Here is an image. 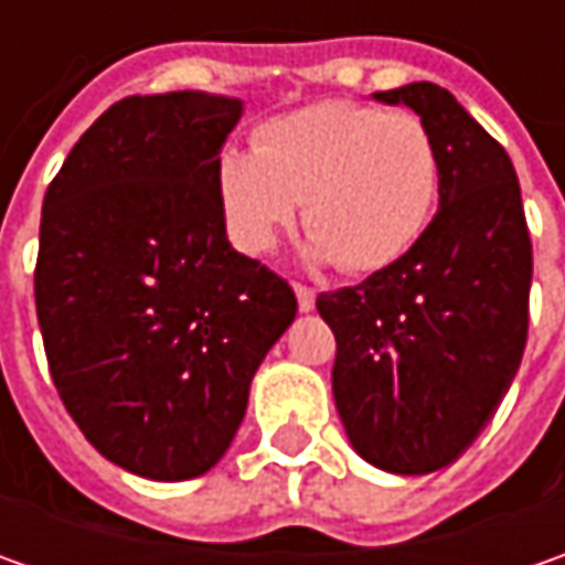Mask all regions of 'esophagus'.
<instances>
[{
    "label": "esophagus",
    "mask_w": 565,
    "mask_h": 565,
    "mask_svg": "<svg viewBox=\"0 0 565 565\" xmlns=\"http://www.w3.org/2000/svg\"><path fill=\"white\" fill-rule=\"evenodd\" d=\"M295 298H298V308H301V311H311V308H315V289H311V286L295 282Z\"/></svg>",
    "instance_id": "34e87169"
}]
</instances>
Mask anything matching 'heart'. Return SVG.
Wrapping results in <instances>:
<instances>
[{
  "mask_svg": "<svg viewBox=\"0 0 565 565\" xmlns=\"http://www.w3.org/2000/svg\"><path fill=\"white\" fill-rule=\"evenodd\" d=\"M216 182L238 248H276L305 201L317 257L349 273H377L427 232L440 194V153L418 116L320 99L264 121L254 153L226 150Z\"/></svg>",
  "mask_w": 565,
  "mask_h": 565,
  "instance_id": "1",
  "label": "heart"
}]
</instances>
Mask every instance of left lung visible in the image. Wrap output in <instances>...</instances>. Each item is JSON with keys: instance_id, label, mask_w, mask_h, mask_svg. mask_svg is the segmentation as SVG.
<instances>
[{"instance_id": "obj_1", "label": "left lung", "mask_w": 565, "mask_h": 565, "mask_svg": "<svg viewBox=\"0 0 565 565\" xmlns=\"http://www.w3.org/2000/svg\"><path fill=\"white\" fill-rule=\"evenodd\" d=\"M415 109L440 153V210L422 242L359 286L317 295L337 337L333 396L371 466L427 475L484 430L529 339L532 235L503 143L449 90L374 94Z\"/></svg>"}]
</instances>
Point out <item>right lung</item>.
<instances>
[{
  "mask_svg": "<svg viewBox=\"0 0 565 565\" xmlns=\"http://www.w3.org/2000/svg\"><path fill=\"white\" fill-rule=\"evenodd\" d=\"M242 103H113L46 188L33 270L58 399L99 452L153 481L220 462L292 286L228 245L216 166Z\"/></svg>",
  "mask_w": 565,
  "mask_h": 565,
  "instance_id": "1",
  "label": "right lung"
}]
</instances>
